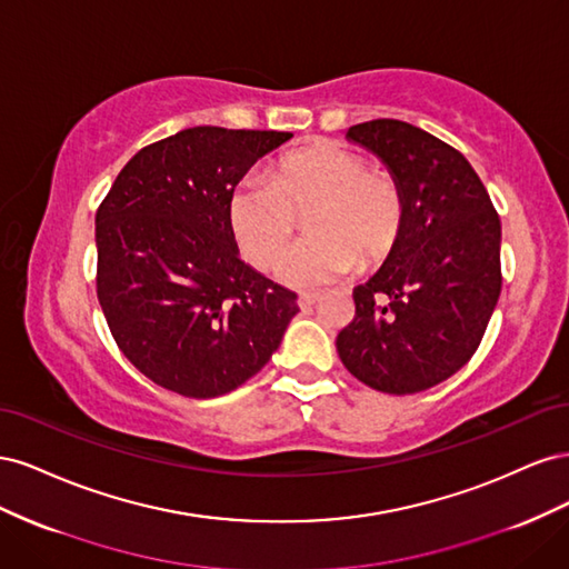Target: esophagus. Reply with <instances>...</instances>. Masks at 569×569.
Listing matches in <instances>:
<instances>
[{"mask_svg": "<svg viewBox=\"0 0 569 569\" xmlns=\"http://www.w3.org/2000/svg\"><path fill=\"white\" fill-rule=\"evenodd\" d=\"M320 301V295H311V291H303V295H299V306L303 308H311V306H316Z\"/></svg>", "mask_w": 569, "mask_h": 569, "instance_id": "obj_1", "label": "esophagus"}]
</instances>
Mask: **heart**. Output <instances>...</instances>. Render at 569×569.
Segmentation results:
<instances>
[{
  "mask_svg": "<svg viewBox=\"0 0 569 569\" xmlns=\"http://www.w3.org/2000/svg\"><path fill=\"white\" fill-rule=\"evenodd\" d=\"M308 217L306 244L291 249L278 274L291 287H320L353 266L372 270L399 247L406 230V194L385 168L363 153L318 142L274 159L266 182H242L228 199L226 220L239 253L268 270Z\"/></svg>",
  "mask_w": 569,
  "mask_h": 569,
  "instance_id": "heart-1",
  "label": "heart"
}]
</instances>
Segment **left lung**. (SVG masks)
I'll return each mask as SVG.
<instances>
[{
  "label": "left lung",
  "instance_id": "1",
  "mask_svg": "<svg viewBox=\"0 0 569 569\" xmlns=\"http://www.w3.org/2000/svg\"><path fill=\"white\" fill-rule=\"evenodd\" d=\"M349 140L377 153L406 194L399 247L353 289L337 337L341 363L385 393H418L475 356L501 295V220L458 149L416 126L377 118Z\"/></svg>",
  "mask_w": 569,
  "mask_h": 569
}]
</instances>
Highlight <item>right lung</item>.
Instances as JSON below:
<instances>
[{
    "mask_svg": "<svg viewBox=\"0 0 569 569\" xmlns=\"http://www.w3.org/2000/svg\"><path fill=\"white\" fill-rule=\"evenodd\" d=\"M291 132L187 128L140 149L97 209V299L118 349L153 385L213 399L261 370L297 291L239 261L226 206Z\"/></svg>",
    "mask_w": 569,
    "mask_h": 569,
    "instance_id": "add662e5",
    "label": "right lung"
}]
</instances>
